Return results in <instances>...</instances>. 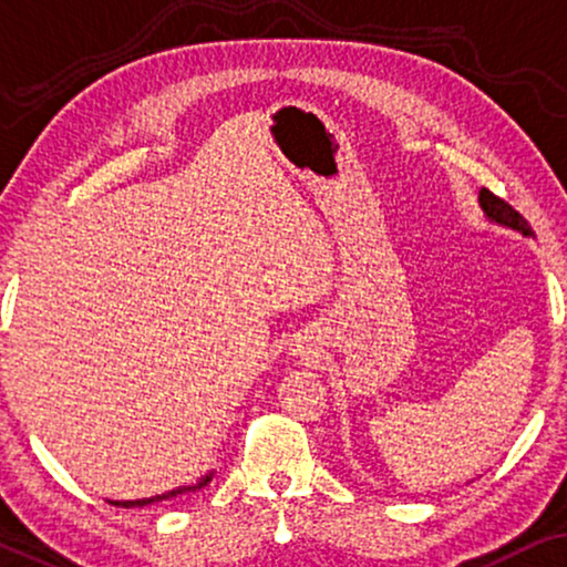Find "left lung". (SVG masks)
Here are the masks:
<instances>
[{
  "label": "left lung",
  "instance_id": "obj_1",
  "mask_svg": "<svg viewBox=\"0 0 567 567\" xmlns=\"http://www.w3.org/2000/svg\"><path fill=\"white\" fill-rule=\"evenodd\" d=\"M477 203H481L485 218H488L491 223H498V226L519 230L522 236H534V230H532L529 223L524 220V215L516 213L506 200H501V197L493 195L491 189L483 187L481 195H477Z\"/></svg>",
  "mask_w": 567,
  "mask_h": 567
}]
</instances>
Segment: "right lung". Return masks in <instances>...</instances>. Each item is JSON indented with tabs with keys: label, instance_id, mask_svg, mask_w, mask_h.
Returning a JSON list of instances; mask_svg holds the SVG:
<instances>
[{
	"label": "right lung",
	"instance_id": "right-lung-1",
	"mask_svg": "<svg viewBox=\"0 0 567 567\" xmlns=\"http://www.w3.org/2000/svg\"><path fill=\"white\" fill-rule=\"evenodd\" d=\"M213 481V473L210 475H205V477H200V483H195V485H182V488H174V491H166V493H162V496H151V498H138V501H110V504H115V506H123V508H133V506H148V504H156V501H169V498H177V496H182V493H189V491H197V488H203V485H207Z\"/></svg>",
	"mask_w": 567,
	"mask_h": 567
}]
</instances>
